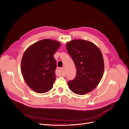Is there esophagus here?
<instances>
[{"instance_id": "1", "label": "esophagus", "mask_w": 129, "mask_h": 129, "mask_svg": "<svg viewBox=\"0 0 129 129\" xmlns=\"http://www.w3.org/2000/svg\"><path fill=\"white\" fill-rule=\"evenodd\" d=\"M66 71L65 67L61 68L58 69L57 71V74L58 75H62V76H65L66 75Z\"/></svg>"}]
</instances>
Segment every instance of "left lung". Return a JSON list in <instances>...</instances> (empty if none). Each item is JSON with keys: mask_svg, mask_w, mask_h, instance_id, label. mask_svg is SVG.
<instances>
[{"mask_svg": "<svg viewBox=\"0 0 129 129\" xmlns=\"http://www.w3.org/2000/svg\"><path fill=\"white\" fill-rule=\"evenodd\" d=\"M66 46L77 69L75 79L68 81V87L75 94H86L97 86L103 77L102 53L94 44L83 40H73Z\"/></svg>", "mask_w": 129, "mask_h": 129, "instance_id": "obj_1", "label": "left lung"}]
</instances>
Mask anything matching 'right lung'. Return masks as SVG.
Returning <instances> with one entry per match:
<instances>
[{"instance_id": "right-lung-1", "label": "right lung", "mask_w": 129, "mask_h": 129, "mask_svg": "<svg viewBox=\"0 0 129 129\" xmlns=\"http://www.w3.org/2000/svg\"><path fill=\"white\" fill-rule=\"evenodd\" d=\"M60 46L58 41L44 39L24 52L21 72L25 82L34 91L43 93L52 88L56 77V61L53 55Z\"/></svg>"}]
</instances>
